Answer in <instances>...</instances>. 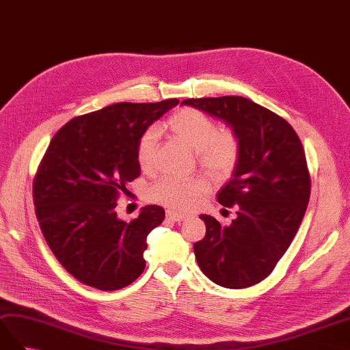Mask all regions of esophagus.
Segmentation results:
<instances>
[{
	"label": "esophagus",
	"instance_id": "obj_1",
	"mask_svg": "<svg viewBox=\"0 0 350 350\" xmlns=\"http://www.w3.org/2000/svg\"><path fill=\"white\" fill-rule=\"evenodd\" d=\"M167 216H168L170 219H173L174 222H183V221H186V219L189 217V215H186V213H177V212H173V210H168Z\"/></svg>",
	"mask_w": 350,
	"mask_h": 350
}]
</instances>
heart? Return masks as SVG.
<instances>
[{"label":"heart","mask_w":350,"mask_h":350,"mask_svg":"<svg viewBox=\"0 0 350 350\" xmlns=\"http://www.w3.org/2000/svg\"><path fill=\"white\" fill-rule=\"evenodd\" d=\"M178 140L198 152V162L206 172L217 180L228 178L237 168L241 155L239 135L231 129L217 131L216 122L197 109H182L167 120ZM159 128L150 126L142 134L137 144V159L142 170L152 172L157 164ZM210 183L206 177L188 178L164 177L152 186L150 198L167 207L189 210L195 207L208 192Z\"/></svg>","instance_id":"heart-1"}]
</instances>
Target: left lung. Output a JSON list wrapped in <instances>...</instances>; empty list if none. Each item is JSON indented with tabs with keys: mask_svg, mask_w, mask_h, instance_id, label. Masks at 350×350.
Returning a JSON list of instances; mask_svg holds the SVG:
<instances>
[{
	"mask_svg": "<svg viewBox=\"0 0 350 350\" xmlns=\"http://www.w3.org/2000/svg\"><path fill=\"white\" fill-rule=\"evenodd\" d=\"M182 104L224 120L241 143L239 165L217 192L222 206L237 207V217L222 226L201 215L206 237L193 245L195 258L219 286H254L274 270L306 213L310 174L301 140L285 119L243 96Z\"/></svg>",
	"mask_w": 350,
	"mask_h": 350,
	"instance_id": "8db88e82",
	"label": "left lung"
}]
</instances>
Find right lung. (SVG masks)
Wrapping results in <instances>:
<instances>
[{
	"label": "right lung",
	"mask_w": 350,
	"mask_h": 350,
	"mask_svg": "<svg viewBox=\"0 0 350 350\" xmlns=\"http://www.w3.org/2000/svg\"><path fill=\"white\" fill-rule=\"evenodd\" d=\"M177 104H111L71 119L49 144L32 185L36 215L56 259L85 285L116 291L143 273L146 239L165 212L146 206L125 222L116 201L142 173V134Z\"/></svg>",
	"instance_id": "right-lung-1"
}]
</instances>
